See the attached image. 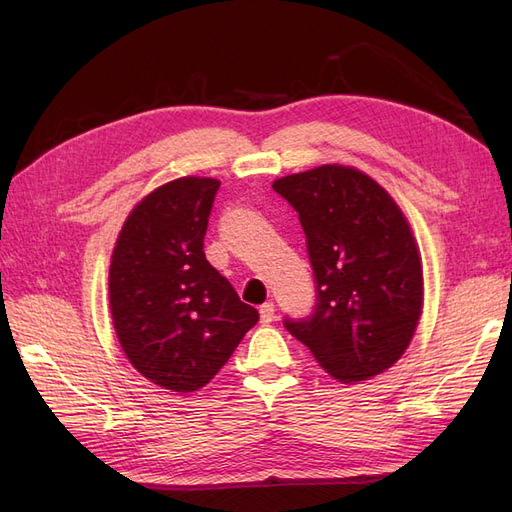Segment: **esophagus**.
Segmentation results:
<instances>
[{
    "instance_id": "1",
    "label": "esophagus",
    "mask_w": 512,
    "mask_h": 512,
    "mask_svg": "<svg viewBox=\"0 0 512 512\" xmlns=\"http://www.w3.org/2000/svg\"><path fill=\"white\" fill-rule=\"evenodd\" d=\"M275 318V305L273 303H262L260 305V322L269 324Z\"/></svg>"
}]
</instances>
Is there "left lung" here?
<instances>
[{
  "label": "left lung",
  "instance_id": "obj_1",
  "mask_svg": "<svg viewBox=\"0 0 512 512\" xmlns=\"http://www.w3.org/2000/svg\"><path fill=\"white\" fill-rule=\"evenodd\" d=\"M299 213L316 305L284 318L339 382L382 374L406 352L423 307V269L395 200L359 170L327 164L273 183Z\"/></svg>",
  "mask_w": 512,
  "mask_h": 512
}]
</instances>
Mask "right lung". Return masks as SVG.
<instances>
[{"instance_id":"1","label":"right lung","mask_w":512,"mask_h":512,"mask_svg":"<svg viewBox=\"0 0 512 512\" xmlns=\"http://www.w3.org/2000/svg\"><path fill=\"white\" fill-rule=\"evenodd\" d=\"M220 181L183 177L134 207L108 271L119 344L153 384L177 393L205 386L258 312L203 252Z\"/></svg>"}]
</instances>
